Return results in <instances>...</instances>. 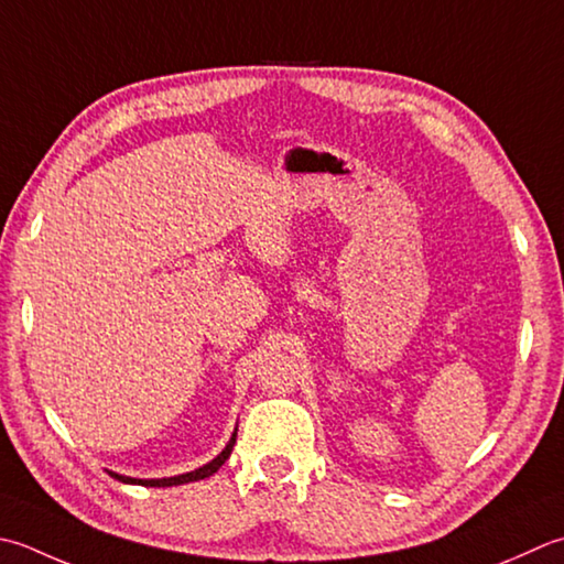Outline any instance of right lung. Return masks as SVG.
<instances>
[{"instance_id": "obj_1", "label": "right lung", "mask_w": 564, "mask_h": 564, "mask_svg": "<svg viewBox=\"0 0 564 564\" xmlns=\"http://www.w3.org/2000/svg\"><path fill=\"white\" fill-rule=\"evenodd\" d=\"M235 443H237V430H235V433H231L229 443L225 445V449L219 452V455H217L213 462H207V465L197 467V469H193V471L178 474V477H163V479H134V477H124V474H117V471H109V474H112V477H115L117 481H121V484H141V487H178V484H191V481H200V479L213 477V474H215L219 467H223L225 462L229 459V455H231V447H235Z\"/></svg>"}]
</instances>
